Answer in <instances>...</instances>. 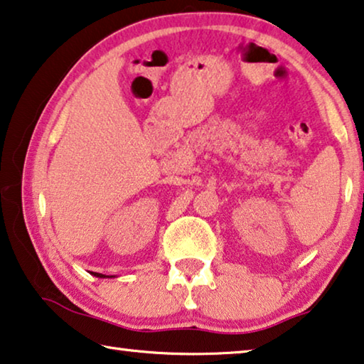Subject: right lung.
Wrapping results in <instances>:
<instances>
[{
	"instance_id": "obj_1",
	"label": "right lung",
	"mask_w": 364,
	"mask_h": 364,
	"mask_svg": "<svg viewBox=\"0 0 364 364\" xmlns=\"http://www.w3.org/2000/svg\"><path fill=\"white\" fill-rule=\"evenodd\" d=\"M92 275H95V277H100V279H105V277H113V275H103V274H99V272H90Z\"/></svg>"
}]
</instances>
